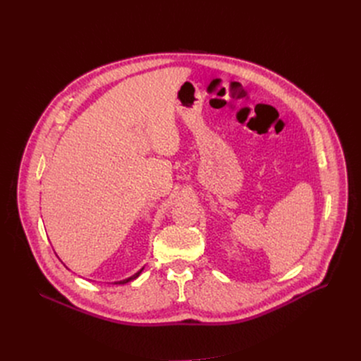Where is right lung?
Returning a JSON list of instances; mask_svg holds the SVG:
<instances>
[{
	"label": "right lung",
	"mask_w": 361,
	"mask_h": 361,
	"mask_svg": "<svg viewBox=\"0 0 361 361\" xmlns=\"http://www.w3.org/2000/svg\"><path fill=\"white\" fill-rule=\"evenodd\" d=\"M143 269H145V268H142L140 271H137L135 275H131V276H128V278H126V279H123V281H117V282H114V283H127V282H130V281H133V279H136V278L142 274Z\"/></svg>",
	"instance_id": "add662e5"
}]
</instances>
